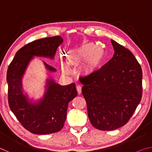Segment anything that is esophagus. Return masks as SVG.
Instances as JSON below:
<instances>
[{
    "mask_svg": "<svg viewBox=\"0 0 152 152\" xmlns=\"http://www.w3.org/2000/svg\"><path fill=\"white\" fill-rule=\"evenodd\" d=\"M76 89H77V91L78 92V94H80L82 92V86L80 85V84L76 85Z\"/></svg>",
    "mask_w": 152,
    "mask_h": 152,
    "instance_id": "34e87169",
    "label": "esophagus"
}]
</instances>
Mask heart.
I'll list each match as a JSON object with an SVG mask.
<instances>
[{
    "label": "heart",
    "instance_id": "heart-1",
    "mask_svg": "<svg viewBox=\"0 0 152 152\" xmlns=\"http://www.w3.org/2000/svg\"><path fill=\"white\" fill-rule=\"evenodd\" d=\"M90 54V49L89 48H84L83 50L81 51H79L78 52L76 53H74L69 59V63L72 64H77L79 62H80L81 61L84 60V59H86L87 57H88L89 54ZM99 59V49L94 50L90 54L89 57L88 58L86 61V66L87 67H91L94 66L95 64L97 62V61ZM64 71L65 72H68V68L67 67H64Z\"/></svg>",
    "mask_w": 152,
    "mask_h": 152
}]
</instances>
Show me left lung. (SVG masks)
<instances>
[{"label":"left lung","mask_w":152,"mask_h":152,"mask_svg":"<svg viewBox=\"0 0 152 152\" xmlns=\"http://www.w3.org/2000/svg\"><path fill=\"white\" fill-rule=\"evenodd\" d=\"M115 53L99 70L81 76L91 124L102 131L125 125L134 113L142 96V70L133 53L114 40Z\"/></svg>","instance_id":"1"}]
</instances>
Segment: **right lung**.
Segmentation results:
<instances>
[{
    "label": "right lung",
    "mask_w": 152,
    "mask_h": 152,
    "mask_svg": "<svg viewBox=\"0 0 152 152\" xmlns=\"http://www.w3.org/2000/svg\"><path fill=\"white\" fill-rule=\"evenodd\" d=\"M62 37L55 36L29 43L17 51L7 74L9 107L22 125L31 133L45 135L58 132L64 127L68 103L78 92L76 84L61 86L53 79L46 81L45 92L42 99L33 102L23 93L22 78L34 56L53 59ZM46 69L56 72L43 61Z\"/></svg>",
    "instance_id": "add662e5"
}]
</instances>
